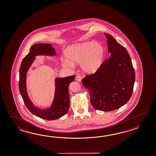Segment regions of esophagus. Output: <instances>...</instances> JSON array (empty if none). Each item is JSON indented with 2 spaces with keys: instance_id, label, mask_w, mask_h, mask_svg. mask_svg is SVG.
Returning <instances> with one entry per match:
<instances>
[{
  "instance_id": "1",
  "label": "esophagus",
  "mask_w": 156,
  "mask_h": 156,
  "mask_svg": "<svg viewBox=\"0 0 156 156\" xmlns=\"http://www.w3.org/2000/svg\"><path fill=\"white\" fill-rule=\"evenodd\" d=\"M75 79H76L77 81H80L81 80V77L79 75H77Z\"/></svg>"
}]
</instances>
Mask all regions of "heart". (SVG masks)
Instances as JSON below:
<instances>
[{"label":"heart","mask_w":156,"mask_h":156,"mask_svg":"<svg viewBox=\"0 0 156 156\" xmlns=\"http://www.w3.org/2000/svg\"><path fill=\"white\" fill-rule=\"evenodd\" d=\"M67 59L62 58L61 63L66 67H72L80 63L81 70L86 73H94L101 66L105 50L101 43L86 42L72 45L65 51Z\"/></svg>","instance_id":"b5f03b06"}]
</instances>
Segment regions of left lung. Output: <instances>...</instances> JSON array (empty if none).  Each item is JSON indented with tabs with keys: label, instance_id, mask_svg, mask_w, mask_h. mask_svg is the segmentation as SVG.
I'll use <instances>...</instances> for the list:
<instances>
[{
	"label": "left lung",
	"instance_id": "obj_1",
	"mask_svg": "<svg viewBox=\"0 0 156 156\" xmlns=\"http://www.w3.org/2000/svg\"><path fill=\"white\" fill-rule=\"evenodd\" d=\"M110 57L94 74L87 75L82 83L90 94L96 110L110 112L126 104L132 95L135 72L129 53L112 36L105 33Z\"/></svg>",
	"mask_w": 156,
	"mask_h": 156
}]
</instances>
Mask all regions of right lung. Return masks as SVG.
Wrapping results in <instances>:
<instances>
[{
    "label": "right lung",
    "mask_w": 156,
    "mask_h": 156,
    "mask_svg": "<svg viewBox=\"0 0 156 156\" xmlns=\"http://www.w3.org/2000/svg\"><path fill=\"white\" fill-rule=\"evenodd\" d=\"M51 44H35L30 47V52L23 58L20 69L19 89L20 95L27 109L34 115L43 119L52 120L60 118L66 114L70 108L69 86L75 80V76H70L55 79V94L52 104L46 109H41L33 105L28 97L26 87L27 71L35 59L39 55H56L55 48Z\"/></svg>",
    "instance_id": "add662e5"
}]
</instances>
